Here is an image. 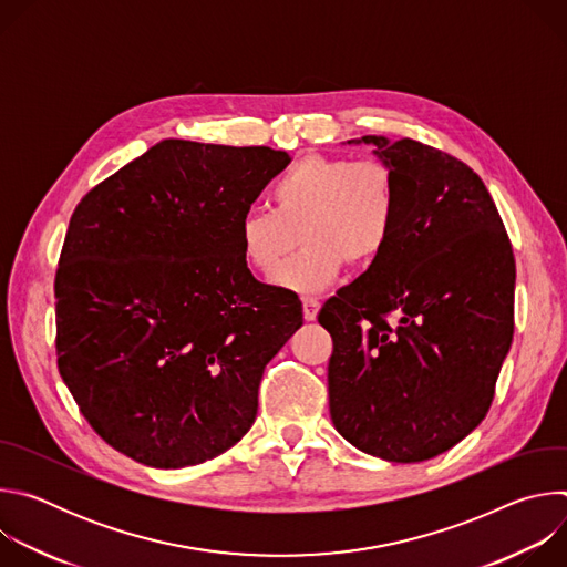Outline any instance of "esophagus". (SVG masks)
I'll list each match as a JSON object with an SVG mask.
<instances>
[{
	"label": "esophagus",
	"mask_w": 567,
	"mask_h": 567,
	"mask_svg": "<svg viewBox=\"0 0 567 567\" xmlns=\"http://www.w3.org/2000/svg\"><path fill=\"white\" fill-rule=\"evenodd\" d=\"M320 302L316 298H302V316L305 320H316Z\"/></svg>",
	"instance_id": "1"
}]
</instances>
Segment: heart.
<instances>
[{"instance_id":"obj_1","label":"heart","mask_w":567,"mask_h":567,"mask_svg":"<svg viewBox=\"0 0 567 567\" xmlns=\"http://www.w3.org/2000/svg\"><path fill=\"white\" fill-rule=\"evenodd\" d=\"M399 215L392 171L377 158L309 154L276 179L271 208L237 224L241 260L271 278L303 237V249L274 282L296 293L328 289L346 262L370 267L390 247Z\"/></svg>"}]
</instances>
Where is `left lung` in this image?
<instances>
[{
    "instance_id": "obj_1",
    "label": "left lung",
    "mask_w": 567,
    "mask_h": 567,
    "mask_svg": "<svg viewBox=\"0 0 567 567\" xmlns=\"http://www.w3.org/2000/svg\"><path fill=\"white\" fill-rule=\"evenodd\" d=\"M396 184L385 254L322 305L334 429L388 462H424L487 415L514 337L516 262L498 208L455 156L361 136Z\"/></svg>"
}]
</instances>
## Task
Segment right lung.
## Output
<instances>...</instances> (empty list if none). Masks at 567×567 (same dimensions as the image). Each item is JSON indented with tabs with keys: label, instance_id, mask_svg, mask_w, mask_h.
Here are the masks:
<instances>
[{
	"label": "right lung",
	"instance_id": "1",
	"mask_svg": "<svg viewBox=\"0 0 567 567\" xmlns=\"http://www.w3.org/2000/svg\"><path fill=\"white\" fill-rule=\"evenodd\" d=\"M289 164L265 145L166 138L75 206L55 274L58 370L123 455L193 466L254 426L265 365L302 307L254 278L237 224Z\"/></svg>",
	"mask_w": 567,
	"mask_h": 567
}]
</instances>
